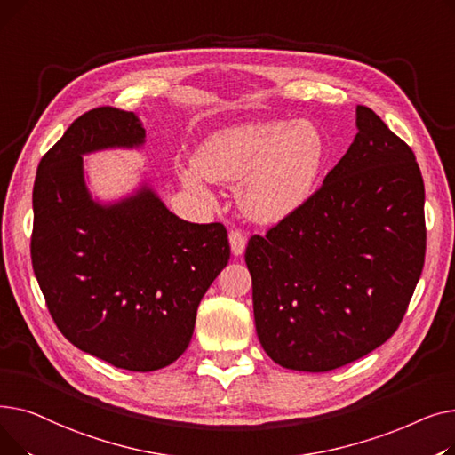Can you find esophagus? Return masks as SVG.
Masks as SVG:
<instances>
[{
  "instance_id": "esophagus-1",
  "label": "esophagus",
  "mask_w": 455,
  "mask_h": 455,
  "mask_svg": "<svg viewBox=\"0 0 455 455\" xmlns=\"http://www.w3.org/2000/svg\"><path fill=\"white\" fill-rule=\"evenodd\" d=\"M228 242H230V251L234 256H242L247 247V235L242 230H232L228 234Z\"/></svg>"
}]
</instances>
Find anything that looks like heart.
<instances>
[{
	"label": "heart",
	"instance_id": "1",
	"mask_svg": "<svg viewBox=\"0 0 455 455\" xmlns=\"http://www.w3.org/2000/svg\"><path fill=\"white\" fill-rule=\"evenodd\" d=\"M324 156L319 129L299 122L242 125L208 136L180 173L191 189L203 179L235 184L240 208L258 223H278L309 197Z\"/></svg>",
	"mask_w": 455,
	"mask_h": 455
}]
</instances>
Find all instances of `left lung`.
Wrapping results in <instances>:
<instances>
[{
  "instance_id": "obj_1",
  "label": "left lung",
  "mask_w": 455,
  "mask_h": 455,
  "mask_svg": "<svg viewBox=\"0 0 455 455\" xmlns=\"http://www.w3.org/2000/svg\"><path fill=\"white\" fill-rule=\"evenodd\" d=\"M323 186L252 235L258 339L285 369L326 372L396 331L424 267V182L411 148L369 107Z\"/></svg>"
}]
</instances>
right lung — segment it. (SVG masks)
<instances>
[{
  "instance_id": "right-lung-1",
  "label": "right lung",
  "mask_w": 455,
  "mask_h": 455,
  "mask_svg": "<svg viewBox=\"0 0 455 455\" xmlns=\"http://www.w3.org/2000/svg\"><path fill=\"white\" fill-rule=\"evenodd\" d=\"M143 143L134 112L93 108L42 156L33 188V271L55 324L83 352L134 372L179 360L230 258L221 223L177 218L148 182L114 203L92 199L83 156Z\"/></svg>"
}]
</instances>
